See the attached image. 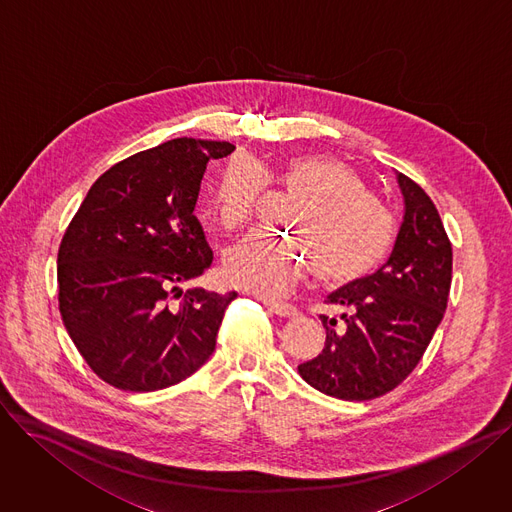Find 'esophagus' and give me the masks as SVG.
Returning <instances> with one entry per match:
<instances>
[{
  "mask_svg": "<svg viewBox=\"0 0 512 512\" xmlns=\"http://www.w3.org/2000/svg\"><path fill=\"white\" fill-rule=\"evenodd\" d=\"M264 305L278 317H295L297 315V307H293L291 303H280V301H270L264 299Z\"/></svg>",
  "mask_w": 512,
  "mask_h": 512,
  "instance_id": "1",
  "label": "esophagus"
}]
</instances>
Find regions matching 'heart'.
<instances>
[{
  "instance_id": "obj_1",
  "label": "heart",
  "mask_w": 512,
  "mask_h": 512,
  "mask_svg": "<svg viewBox=\"0 0 512 512\" xmlns=\"http://www.w3.org/2000/svg\"><path fill=\"white\" fill-rule=\"evenodd\" d=\"M270 179L299 201L287 215V240L252 232L225 254V274L264 297L287 295L315 266L327 285H348L376 270L394 242L388 209L346 162L329 156L289 160ZM268 185L264 168L234 158L215 183L213 211L223 227L248 223Z\"/></svg>"
}]
</instances>
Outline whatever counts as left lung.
Instances as JSON below:
<instances>
[{"label": "left lung", "instance_id": "1", "mask_svg": "<svg viewBox=\"0 0 512 512\" xmlns=\"http://www.w3.org/2000/svg\"><path fill=\"white\" fill-rule=\"evenodd\" d=\"M405 217L386 264L327 297L342 321L321 315L325 346L299 364L307 384L344 401H370L399 386L421 362L451 287V242L431 197L396 173Z\"/></svg>", "mask_w": 512, "mask_h": 512}]
</instances>
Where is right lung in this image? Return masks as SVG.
Here are the masks:
<instances>
[{
    "label": "right lung",
    "mask_w": 512,
    "mask_h": 512,
    "mask_svg": "<svg viewBox=\"0 0 512 512\" xmlns=\"http://www.w3.org/2000/svg\"><path fill=\"white\" fill-rule=\"evenodd\" d=\"M230 142L177 138L142 150L93 183L59 248L63 323L89 368L130 392L168 388L215 350L238 293L179 287L213 260L195 215L209 160Z\"/></svg>",
    "instance_id": "add662e5"
}]
</instances>
